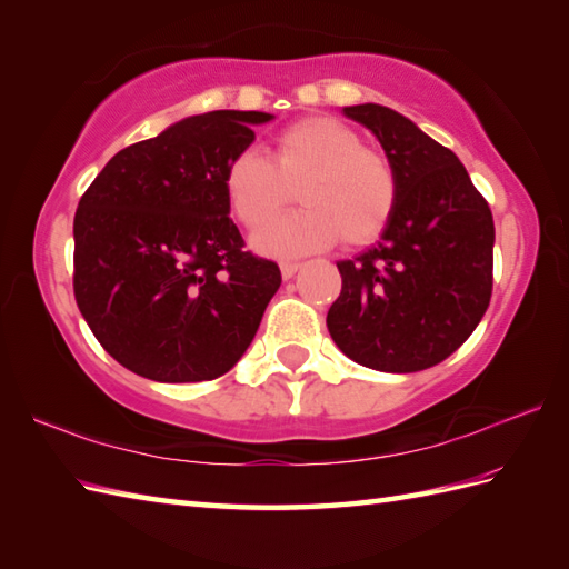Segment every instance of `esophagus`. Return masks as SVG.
<instances>
[{"mask_svg":"<svg viewBox=\"0 0 569 569\" xmlns=\"http://www.w3.org/2000/svg\"><path fill=\"white\" fill-rule=\"evenodd\" d=\"M298 269H300L298 261H281V276L283 278H293L298 273Z\"/></svg>","mask_w":569,"mask_h":569,"instance_id":"1","label":"esophagus"}]
</instances>
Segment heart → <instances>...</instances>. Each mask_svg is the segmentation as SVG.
<instances>
[{"instance_id":"b5f03b06","label":"heart","mask_w":569,"mask_h":569,"mask_svg":"<svg viewBox=\"0 0 569 569\" xmlns=\"http://www.w3.org/2000/svg\"><path fill=\"white\" fill-rule=\"evenodd\" d=\"M224 198L239 224L260 229L292 201L307 204L253 239L276 257H298L332 247H367L377 241L398 208V176L377 149L365 147L359 131L332 117H306L278 131L271 161L257 149L229 159Z\"/></svg>"}]
</instances>
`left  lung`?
Segmentation results:
<instances>
[{
    "label": "left lung",
    "instance_id": "1",
    "mask_svg": "<svg viewBox=\"0 0 569 569\" xmlns=\"http://www.w3.org/2000/svg\"><path fill=\"white\" fill-rule=\"evenodd\" d=\"M396 168L398 208L381 241L340 261L328 310L335 345L357 365L410 373L457 352L485 318L493 286V220L457 156L381 104L345 107Z\"/></svg>",
    "mask_w": 569,
    "mask_h": 569
}]
</instances>
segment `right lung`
I'll return each mask as SVG.
<instances>
[{"mask_svg":"<svg viewBox=\"0 0 569 569\" xmlns=\"http://www.w3.org/2000/svg\"><path fill=\"white\" fill-rule=\"evenodd\" d=\"M266 112L217 110L114 153L78 202L72 293L119 365L166 383L210 381L247 352L281 286L244 251L222 176Z\"/></svg>","mask_w":569,"mask_h":569,"instance_id":"right-lung-1","label":"right lung"}]
</instances>
